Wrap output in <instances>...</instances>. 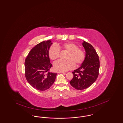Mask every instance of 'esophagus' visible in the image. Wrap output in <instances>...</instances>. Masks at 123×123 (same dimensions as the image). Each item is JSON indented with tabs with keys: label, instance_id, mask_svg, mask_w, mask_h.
Returning <instances> with one entry per match:
<instances>
[{
	"label": "esophagus",
	"instance_id": "1",
	"mask_svg": "<svg viewBox=\"0 0 123 123\" xmlns=\"http://www.w3.org/2000/svg\"><path fill=\"white\" fill-rule=\"evenodd\" d=\"M57 73H64V72H62V71H58Z\"/></svg>",
	"mask_w": 123,
	"mask_h": 123
}]
</instances>
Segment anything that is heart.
Masks as SVG:
<instances>
[{
  "instance_id": "heart-1",
  "label": "heart",
  "mask_w": 123,
  "mask_h": 123,
  "mask_svg": "<svg viewBox=\"0 0 123 123\" xmlns=\"http://www.w3.org/2000/svg\"><path fill=\"white\" fill-rule=\"evenodd\" d=\"M67 53L65 61H58L54 64L55 69L59 71H66L74 68V65L79 66L83 63L85 59L84 51L74 43H64L56 46L52 45L48 51L50 59L55 61L58 59L60 55V50Z\"/></svg>"
}]
</instances>
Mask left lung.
Returning a JSON list of instances; mask_svg holds the SVG:
<instances>
[{
  "instance_id": "8db88e82",
  "label": "left lung",
  "mask_w": 123,
  "mask_h": 123,
  "mask_svg": "<svg viewBox=\"0 0 123 123\" xmlns=\"http://www.w3.org/2000/svg\"><path fill=\"white\" fill-rule=\"evenodd\" d=\"M82 45L86 52L85 60L80 68L72 72L74 77L69 82L78 90L86 89L92 85L97 79L99 69V57L93 46L85 41Z\"/></svg>"
}]
</instances>
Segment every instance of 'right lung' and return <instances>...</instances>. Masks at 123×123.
<instances>
[{"label":"right lung","mask_w":123,"mask_h":123,"mask_svg":"<svg viewBox=\"0 0 123 123\" xmlns=\"http://www.w3.org/2000/svg\"><path fill=\"white\" fill-rule=\"evenodd\" d=\"M52 44L51 40L39 43L30 51L25 60L26 79L31 86L40 91L49 89L57 74L49 72L52 65L48 51Z\"/></svg>","instance_id":"right-lung-1"}]
</instances>
